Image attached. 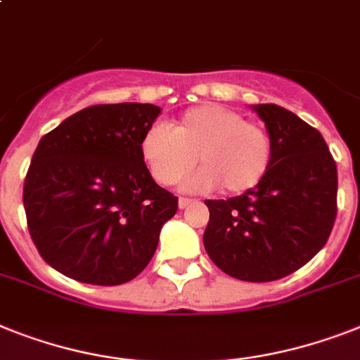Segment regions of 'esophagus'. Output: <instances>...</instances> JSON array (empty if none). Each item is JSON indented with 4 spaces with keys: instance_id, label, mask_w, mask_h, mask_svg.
<instances>
[{
    "instance_id": "esophagus-1",
    "label": "esophagus",
    "mask_w": 360,
    "mask_h": 360,
    "mask_svg": "<svg viewBox=\"0 0 360 360\" xmlns=\"http://www.w3.org/2000/svg\"><path fill=\"white\" fill-rule=\"evenodd\" d=\"M189 204H193L191 198H178V207H180V210H186Z\"/></svg>"
}]
</instances>
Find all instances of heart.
I'll return each instance as SVG.
<instances>
[{"label": "heart", "mask_w": 360, "mask_h": 360, "mask_svg": "<svg viewBox=\"0 0 360 360\" xmlns=\"http://www.w3.org/2000/svg\"><path fill=\"white\" fill-rule=\"evenodd\" d=\"M139 153L158 184L178 182L197 160L202 169L184 182L186 191L221 187L237 195L254 189L266 176L274 145L263 124L246 121L226 106L200 105L186 110L169 130L162 124L150 127L141 138Z\"/></svg>", "instance_id": "heart-1"}]
</instances>
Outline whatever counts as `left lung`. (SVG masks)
Returning <instances> with one entry per match:
<instances>
[{
  "label": "left lung",
  "mask_w": 360,
  "mask_h": 360,
  "mask_svg": "<svg viewBox=\"0 0 360 360\" xmlns=\"http://www.w3.org/2000/svg\"><path fill=\"white\" fill-rule=\"evenodd\" d=\"M250 108L272 138V165L250 191L206 200L204 248L231 278L263 283L302 269L328 243L337 165L322 134L296 114L272 103Z\"/></svg>",
  "instance_id": "left-lung-1"
}]
</instances>
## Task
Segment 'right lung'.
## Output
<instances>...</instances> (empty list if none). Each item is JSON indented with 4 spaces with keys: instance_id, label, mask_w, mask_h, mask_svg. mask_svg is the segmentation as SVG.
I'll return each instance as SVG.
<instances>
[{
    "instance_id": "add662e5",
    "label": "right lung",
    "mask_w": 360,
    "mask_h": 360,
    "mask_svg": "<svg viewBox=\"0 0 360 360\" xmlns=\"http://www.w3.org/2000/svg\"><path fill=\"white\" fill-rule=\"evenodd\" d=\"M162 108L95 105L40 139L23 186L27 226L47 265L71 280L121 285L153 259L178 198L154 182L139 143Z\"/></svg>"
}]
</instances>
